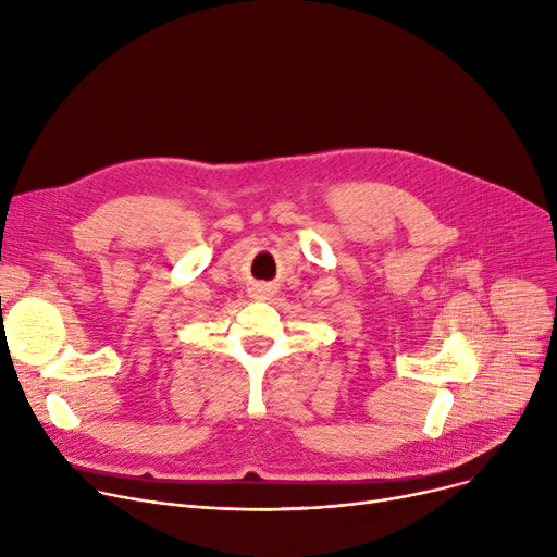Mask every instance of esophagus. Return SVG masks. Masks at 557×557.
Instances as JSON below:
<instances>
[{
  "mask_svg": "<svg viewBox=\"0 0 557 557\" xmlns=\"http://www.w3.org/2000/svg\"><path fill=\"white\" fill-rule=\"evenodd\" d=\"M261 290H263V294H267V288H261Z\"/></svg>",
  "mask_w": 557,
  "mask_h": 557,
  "instance_id": "1",
  "label": "esophagus"
}]
</instances>
